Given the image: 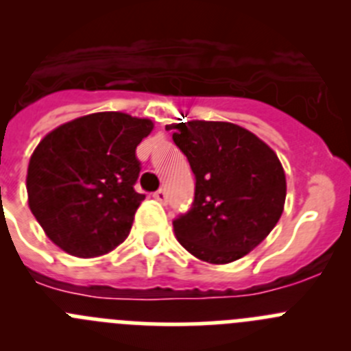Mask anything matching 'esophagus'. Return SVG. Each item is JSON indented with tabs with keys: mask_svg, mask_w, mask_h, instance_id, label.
I'll return each mask as SVG.
<instances>
[{
	"mask_svg": "<svg viewBox=\"0 0 351 351\" xmlns=\"http://www.w3.org/2000/svg\"><path fill=\"white\" fill-rule=\"evenodd\" d=\"M154 197H156L159 202H162V204H165V202L168 201V194H166L165 189H159V191H157L156 194H154Z\"/></svg>",
	"mask_w": 351,
	"mask_h": 351,
	"instance_id": "esophagus-1",
	"label": "esophagus"
}]
</instances>
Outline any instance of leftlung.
Wrapping results in <instances>:
<instances>
[{
    "instance_id": "left-lung-1",
    "label": "left lung",
    "mask_w": 351,
    "mask_h": 351,
    "mask_svg": "<svg viewBox=\"0 0 351 351\" xmlns=\"http://www.w3.org/2000/svg\"><path fill=\"white\" fill-rule=\"evenodd\" d=\"M169 128L195 175L192 208L173 220L176 239L213 265L245 256L284 211L286 175L279 157L237 124L186 121Z\"/></svg>"
}]
</instances>
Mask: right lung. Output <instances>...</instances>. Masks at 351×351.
<instances>
[{
	"mask_svg": "<svg viewBox=\"0 0 351 351\" xmlns=\"http://www.w3.org/2000/svg\"><path fill=\"white\" fill-rule=\"evenodd\" d=\"M152 128L130 114L97 112L39 142L29 160V208L60 250L95 258L128 237L145 199L133 186L142 169L136 145Z\"/></svg>",
	"mask_w": 351,
	"mask_h": 351,
	"instance_id": "1",
	"label": "right lung"
}]
</instances>
